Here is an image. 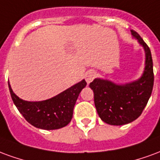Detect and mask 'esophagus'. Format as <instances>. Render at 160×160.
Returning a JSON list of instances; mask_svg holds the SVG:
<instances>
[{"label":"esophagus","instance_id":"34e87169","mask_svg":"<svg viewBox=\"0 0 160 160\" xmlns=\"http://www.w3.org/2000/svg\"><path fill=\"white\" fill-rule=\"evenodd\" d=\"M95 77H96V72L93 71V70H91V71L87 72L86 75H85V80H86V82L88 83H89V82H91L95 78Z\"/></svg>","mask_w":160,"mask_h":160}]
</instances>
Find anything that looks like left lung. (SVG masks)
<instances>
[{
	"label": "left lung",
	"instance_id": "obj_1",
	"mask_svg": "<svg viewBox=\"0 0 160 160\" xmlns=\"http://www.w3.org/2000/svg\"><path fill=\"white\" fill-rule=\"evenodd\" d=\"M131 34L146 52L145 71L142 78L127 84H115L108 80L96 78L89 84L94 91L99 117L111 125L126 124L139 118L152 91L154 75L151 51L136 31H131Z\"/></svg>",
	"mask_w": 160,
	"mask_h": 160
}]
</instances>
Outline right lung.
<instances>
[{
  "label": "right lung",
  "mask_w": 160,
  "mask_h": 160,
  "mask_svg": "<svg viewBox=\"0 0 160 160\" xmlns=\"http://www.w3.org/2000/svg\"><path fill=\"white\" fill-rule=\"evenodd\" d=\"M86 84L82 80L54 97L37 102L21 100L12 92L9 82L8 87L13 103L28 123L39 129H57L71 122L76 101Z\"/></svg>",
  "instance_id": "add662e5"
}]
</instances>
